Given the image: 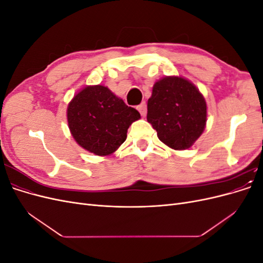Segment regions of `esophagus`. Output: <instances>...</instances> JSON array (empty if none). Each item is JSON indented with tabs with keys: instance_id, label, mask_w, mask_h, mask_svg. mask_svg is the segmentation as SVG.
Masks as SVG:
<instances>
[{
	"instance_id": "1",
	"label": "esophagus",
	"mask_w": 263,
	"mask_h": 263,
	"mask_svg": "<svg viewBox=\"0 0 263 263\" xmlns=\"http://www.w3.org/2000/svg\"><path fill=\"white\" fill-rule=\"evenodd\" d=\"M137 109L139 110V113L141 114V116H146L147 114V105H146V102H142L141 104H139L137 106Z\"/></svg>"
}]
</instances>
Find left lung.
I'll list each match as a JSON object with an SVG mask.
<instances>
[{"mask_svg":"<svg viewBox=\"0 0 263 263\" xmlns=\"http://www.w3.org/2000/svg\"><path fill=\"white\" fill-rule=\"evenodd\" d=\"M147 121L165 146L174 150L192 147L203 134L208 105L200 90L180 76L155 82L147 104Z\"/></svg>","mask_w":263,"mask_h":263,"instance_id":"8db88e82","label":"left lung"}]
</instances>
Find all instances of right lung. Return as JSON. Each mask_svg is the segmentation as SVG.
I'll list each match as a JSON object with an SVG mask.
<instances>
[{"mask_svg": "<svg viewBox=\"0 0 263 263\" xmlns=\"http://www.w3.org/2000/svg\"><path fill=\"white\" fill-rule=\"evenodd\" d=\"M140 114L107 86L86 85L69 102L67 121L77 144L95 156L114 154Z\"/></svg>", "mask_w": 263, "mask_h": 263, "instance_id": "obj_1", "label": "right lung"}]
</instances>
